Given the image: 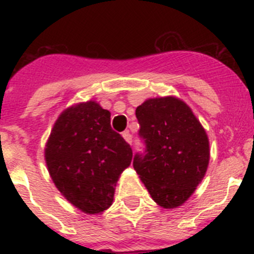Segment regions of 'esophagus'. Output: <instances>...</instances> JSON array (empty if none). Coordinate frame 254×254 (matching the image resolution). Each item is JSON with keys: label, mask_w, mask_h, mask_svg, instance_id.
<instances>
[{"label": "esophagus", "mask_w": 254, "mask_h": 254, "mask_svg": "<svg viewBox=\"0 0 254 254\" xmlns=\"http://www.w3.org/2000/svg\"><path fill=\"white\" fill-rule=\"evenodd\" d=\"M122 136H123V138H125V140L127 141V142H128L129 145H131V146H132V136H131V133H129L128 131H126V132H123Z\"/></svg>", "instance_id": "esophagus-1"}]
</instances>
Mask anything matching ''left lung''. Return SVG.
I'll use <instances>...</instances> for the list:
<instances>
[{"label": "left lung", "mask_w": 254, "mask_h": 254, "mask_svg": "<svg viewBox=\"0 0 254 254\" xmlns=\"http://www.w3.org/2000/svg\"><path fill=\"white\" fill-rule=\"evenodd\" d=\"M145 154L133 168L155 202L164 208L183 205L206 174L210 145L192 109L176 96L147 99L136 108Z\"/></svg>", "instance_id": "8db88e82"}]
</instances>
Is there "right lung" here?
Returning a JSON list of instances; mask_svg holds the SVG:
<instances>
[{"mask_svg": "<svg viewBox=\"0 0 254 254\" xmlns=\"http://www.w3.org/2000/svg\"><path fill=\"white\" fill-rule=\"evenodd\" d=\"M49 176L62 196L85 214L95 215L113 202L121 173L132 149L111 127V113L93 100L64 109L44 150Z\"/></svg>", "mask_w": 254, "mask_h": 254, "instance_id": "add662e5", "label": "right lung"}]
</instances>
